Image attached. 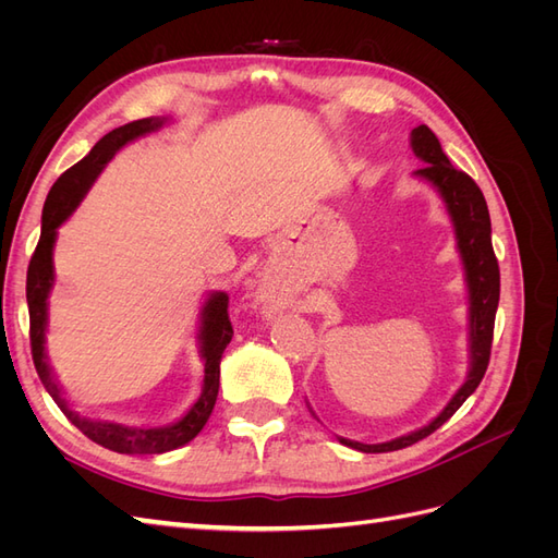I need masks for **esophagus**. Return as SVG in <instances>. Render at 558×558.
<instances>
[{
    "label": "esophagus",
    "mask_w": 558,
    "mask_h": 558,
    "mask_svg": "<svg viewBox=\"0 0 558 558\" xmlns=\"http://www.w3.org/2000/svg\"><path fill=\"white\" fill-rule=\"evenodd\" d=\"M258 293H260V300L265 302L267 307H272V310H275V307H279V302L275 300L272 289H269V283H265V281H263V283H260V289H258Z\"/></svg>",
    "instance_id": "obj_1"
}]
</instances>
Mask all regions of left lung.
<instances>
[{
  "label": "left lung",
  "instance_id": "obj_1",
  "mask_svg": "<svg viewBox=\"0 0 558 558\" xmlns=\"http://www.w3.org/2000/svg\"><path fill=\"white\" fill-rule=\"evenodd\" d=\"M412 150L416 158L426 162L421 165V170L414 172V177L433 183L437 193H440L453 223L456 246H459L463 260L470 293V373L463 386L447 402V408L424 428L381 445H363L340 437L342 445L365 453L404 449L435 433L447 418L453 416V412L459 410L472 393H475V388L480 386L486 373L488 359H492L494 324L500 300V269L492 246V218H488L486 199L480 191V185L449 162L440 146V140L435 137L428 125H418L412 130Z\"/></svg>",
  "mask_w": 558,
  "mask_h": 558
}]
</instances>
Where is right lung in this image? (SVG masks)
Returning <instances> with one entry per match:
<instances>
[{"instance_id":"obj_1","label":"right lung","mask_w":558,"mask_h":558,"mask_svg":"<svg viewBox=\"0 0 558 558\" xmlns=\"http://www.w3.org/2000/svg\"><path fill=\"white\" fill-rule=\"evenodd\" d=\"M167 118H142V121H132L111 130L99 140L90 154L70 167L50 189L44 214H41V238L39 244L32 253V260L27 267V307H29V344H32V361H35L37 375L44 384L50 398L56 400L58 408L72 424L90 437L93 442L102 445L118 453H165L172 451L205 428L207 418L216 404L218 396V377H221V356L226 347L232 340V324L228 316V293L216 291L207 298L205 307H202L199 318V353L205 361V384H202V393L193 408L185 412L179 421L170 426L160 428H130L121 424H111V421H93L74 412L66 400L62 398L60 384L53 377V369L48 365L46 356V324H48V293L53 289V246L58 238V228L72 216L78 207L83 195L88 193L97 174L105 170V165L113 158L118 148H123L128 142L144 137V134L162 128Z\"/></svg>"}]
</instances>
